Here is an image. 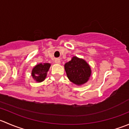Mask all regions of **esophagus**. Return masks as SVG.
Here are the masks:
<instances>
[{"instance_id":"obj_1","label":"esophagus","mask_w":129,"mask_h":129,"mask_svg":"<svg viewBox=\"0 0 129 129\" xmlns=\"http://www.w3.org/2000/svg\"><path fill=\"white\" fill-rule=\"evenodd\" d=\"M55 63H57V64H60V60L59 58H55Z\"/></svg>"}]
</instances>
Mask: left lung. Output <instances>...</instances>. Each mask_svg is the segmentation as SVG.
<instances>
[{
	"mask_svg": "<svg viewBox=\"0 0 129 129\" xmlns=\"http://www.w3.org/2000/svg\"><path fill=\"white\" fill-rule=\"evenodd\" d=\"M66 74L71 82L77 85L87 82L92 74L90 66L83 58L74 56L64 65Z\"/></svg>",
	"mask_w": 129,
	"mask_h": 129,
	"instance_id": "left-lung-1",
	"label": "left lung"
}]
</instances>
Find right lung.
Masks as SVG:
<instances>
[{
  "mask_svg": "<svg viewBox=\"0 0 129 129\" xmlns=\"http://www.w3.org/2000/svg\"><path fill=\"white\" fill-rule=\"evenodd\" d=\"M50 66L51 65L49 63H40L35 66L31 73L32 78L37 82L44 81L46 78Z\"/></svg>",
  "mask_w": 129,
  "mask_h": 129,
  "instance_id": "right-lung-1",
  "label": "right lung"
}]
</instances>
